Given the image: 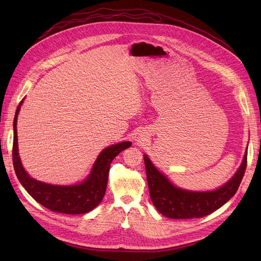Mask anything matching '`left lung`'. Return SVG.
<instances>
[{
  "instance_id": "obj_1",
  "label": "left lung",
  "mask_w": 261,
  "mask_h": 261,
  "mask_svg": "<svg viewBox=\"0 0 261 261\" xmlns=\"http://www.w3.org/2000/svg\"><path fill=\"white\" fill-rule=\"evenodd\" d=\"M150 198L161 215L171 219H193L208 216L222 207L238 192L247 165V150L232 178L216 191L194 192L175 186L144 154Z\"/></svg>"
}]
</instances>
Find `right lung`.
Instances as JSON below:
<instances>
[{
  "instance_id": "add662e5",
  "label": "right lung",
  "mask_w": 261,
  "mask_h": 261,
  "mask_svg": "<svg viewBox=\"0 0 261 261\" xmlns=\"http://www.w3.org/2000/svg\"><path fill=\"white\" fill-rule=\"evenodd\" d=\"M23 100L20 101L14 117L13 164L17 178L33 198L51 211L65 215H83L96 208L103 199L107 191L108 175L111 162L123 150L132 146L130 141H123L107 147L93 163L90 174L82 183L63 186L52 185L31 177L23 169L19 153L17 139V116Z\"/></svg>"
}]
</instances>
